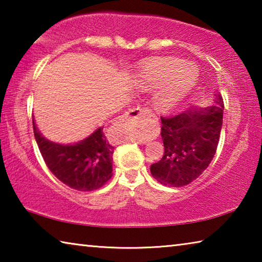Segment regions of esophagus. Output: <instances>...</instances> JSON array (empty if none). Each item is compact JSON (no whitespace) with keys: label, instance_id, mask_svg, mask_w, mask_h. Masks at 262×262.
Masks as SVG:
<instances>
[{"label":"esophagus","instance_id":"esophagus-1","mask_svg":"<svg viewBox=\"0 0 262 262\" xmlns=\"http://www.w3.org/2000/svg\"><path fill=\"white\" fill-rule=\"evenodd\" d=\"M152 117V112L147 107H141V106H137V107L130 108L125 115V119L128 121H137V120H142V119L145 118H150ZM137 143H144L143 140H139Z\"/></svg>","mask_w":262,"mask_h":262}]
</instances>
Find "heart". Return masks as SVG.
Instances as JSON below:
<instances>
[{
  "label": "heart",
  "mask_w": 262,
  "mask_h": 262,
  "mask_svg": "<svg viewBox=\"0 0 262 262\" xmlns=\"http://www.w3.org/2000/svg\"><path fill=\"white\" fill-rule=\"evenodd\" d=\"M183 76L188 78L183 80ZM199 72L194 66H185L177 59H163L155 62L141 75V84L144 88H161L165 90L158 98V107L163 111L173 108L198 81Z\"/></svg>",
  "instance_id": "1"
}]
</instances>
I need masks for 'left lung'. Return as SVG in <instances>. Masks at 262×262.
Masks as SVG:
<instances>
[{
  "label": "left lung",
  "instance_id": "obj_1",
  "mask_svg": "<svg viewBox=\"0 0 262 262\" xmlns=\"http://www.w3.org/2000/svg\"><path fill=\"white\" fill-rule=\"evenodd\" d=\"M224 104L221 96L207 108H189L161 117L164 155L150 166L158 183L181 187L192 183L209 165L219 145Z\"/></svg>",
  "mask_w": 262,
  "mask_h": 262
}]
</instances>
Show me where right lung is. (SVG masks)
<instances>
[{
    "mask_svg": "<svg viewBox=\"0 0 262 262\" xmlns=\"http://www.w3.org/2000/svg\"><path fill=\"white\" fill-rule=\"evenodd\" d=\"M33 133L47 167L70 188L90 192L100 188L112 177L114 147L106 140L103 127L85 140L68 145L46 140L34 120Z\"/></svg>",
    "mask_w": 262,
    "mask_h": 262,
    "instance_id": "obj_1",
    "label": "right lung"
}]
</instances>
